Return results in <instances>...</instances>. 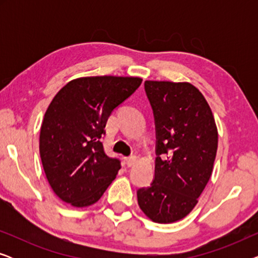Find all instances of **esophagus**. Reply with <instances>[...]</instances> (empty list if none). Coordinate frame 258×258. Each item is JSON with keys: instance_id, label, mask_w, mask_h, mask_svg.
I'll list each match as a JSON object with an SVG mask.
<instances>
[{"instance_id": "esophagus-1", "label": "esophagus", "mask_w": 258, "mask_h": 258, "mask_svg": "<svg viewBox=\"0 0 258 258\" xmlns=\"http://www.w3.org/2000/svg\"><path fill=\"white\" fill-rule=\"evenodd\" d=\"M136 160H137V157L135 156V155H132V156L126 157V160H125L126 165H128V167H133V165L136 163Z\"/></svg>"}]
</instances>
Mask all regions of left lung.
Listing matches in <instances>:
<instances>
[{"label":"left lung","mask_w":258,"mask_h":258,"mask_svg":"<svg viewBox=\"0 0 258 258\" xmlns=\"http://www.w3.org/2000/svg\"><path fill=\"white\" fill-rule=\"evenodd\" d=\"M144 90L156 130L155 177L137 190L139 206L150 220L172 223L197 204L209 181L218 134L211 109L190 83L146 81Z\"/></svg>","instance_id":"8db88e82"}]
</instances>
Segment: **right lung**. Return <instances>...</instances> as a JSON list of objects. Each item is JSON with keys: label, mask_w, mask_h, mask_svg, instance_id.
Wrapping results in <instances>:
<instances>
[{"label": "right lung", "mask_w": 258, "mask_h": 258, "mask_svg": "<svg viewBox=\"0 0 258 258\" xmlns=\"http://www.w3.org/2000/svg\"><path fill=\"white\" fill-rule=\"evenodd\" d=\"M139 77H82L52 98L40 133L45 176L63 202L82 208L96 203L121 169L105 154L102 139L114 109L135 93Z\"/></svg>", "instance_id": "1"}]
</instances>
